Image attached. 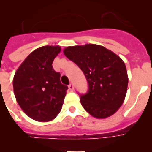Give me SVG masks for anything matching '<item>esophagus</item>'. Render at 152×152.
<instances>
[{"label": "esophagus", "mask_w": 152, "mask_h": 152, "mask_svg": "<svg viewBox=\"0 0 152 152\" xmlns=\"http://www.w3.org/2000/svg\"><path fill=\"white\" fill-rule=\"evenodd\" d=\"M68 88H69L70 91H73L74 90V84H70L69 85H68Z\"/></svg>", "instance_id": "obj_1"}]
</instances>
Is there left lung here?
<instances>
[{
  "instance_id": "left-lung-1",
  "label": "left lung",
  "mask_w": 152,
  "mask_h": 152,
  "mask_svg": "<svg viewBox=\"0 0 152 152\" xmlns=\"http://www.w3.org/2000/svg\"><path fill=\"white\" fill-rule=\"evenodd\" d=\"M64 56L85 75L88 91L80 95L87 112L97 119L112 116L126 97L128 75L123 60L102 45L87 44L67 47Z\"/></svg>"
}]
</instances>
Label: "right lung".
I'll use <instances>...</instances> for the list:
<instances>
[{
	"label": "right lung",
	"mask_w": 152,
	"mask_h": 152,
	"mask_svg": "<svg viewBox=\"0 0 152 152\" xmlns=\"http://www.w3.org/2000/svg\"><path fill=\"white\" fill-rule=\"evenodd\" d=\"M61 47H40L27 56L16 72L13 80L17 101L25 113L34 120L51 121L61 111L66 91L60 73L52 68Z\"/></svg>",
	"instance_id": "add662e5"
}]
</instances>
